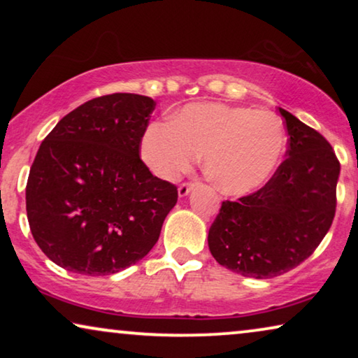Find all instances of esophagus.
Wrapping results in <instances>:
<instances>
[{"label": "esophagus", "instance_id": "1", "mask_svg": "<svg viewBox=\"0 0 358 358\" xmlns=\"http://www.w3.org/2000/svg\"><path fill=\"white\" fill-rule=\"evenodd\" d=\"M192 189H194V184H192V182H184V184H180L179 189H178L179 197H185V195H189V192H190V190H192Z\"/></svg>", "mask_w": 358, "mask_h": 358}]
</instances>
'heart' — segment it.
<instances>
[{"mask_svg":"<svg viewBox=\"0 0 358 358\" xmlns=\"http://www.w3.org/2000/svg\"><path fill=\"white\" fill-rule=\"evenodd\" d=\"M285 145V129L272 112L200 102L146 127L140 155L155 176L173 180L203 153L212 182L224 194L244 195L272 178Z\"/></svg>","mask_w":358,"mask_h":358,"instance_id":"1","label":"heart"}]
</instances>
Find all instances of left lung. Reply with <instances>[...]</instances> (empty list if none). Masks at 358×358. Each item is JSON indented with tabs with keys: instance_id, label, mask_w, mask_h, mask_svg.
<instances>
[{
	"instance_id": "obj_1",
	"label": "left lung",
	"mask_w": 358,
	"mask_h": 358,
	"mask_svg": "<svg viewBox=\"0 0 358 358\" xmlns=\"http://www.w3.org/2000/svg\"><path fill=\"white\" fill-rule=\"evenodd\" d=\"M278 110L290 136L285 161L257 192L224 200L208 229L212 256L243 277L272 278L300 266L336 215L341 164L334 150L320 131Z\"/></svg>"
}]
</instances>
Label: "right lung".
I'll return each instance as SVG.
<instances>
[{
  "label": "right lung",
  "instance_id": "add662e5",
  "mask_svg": "<svg viewBox=\"0 0 358 358\" xmlns=\"http://www.w3.org/2000/svg\"><path fill=\"white\" fill-rule=\"evenodd\" d=\"M156 102L115 92L76 107L42 141L26 187L32 236L66 271L99 277L158 241L178 187L150 173L140 141Z\"/></svg>",
  "mask_w": 358,
  "mask_h": 358
}]
</instances>
